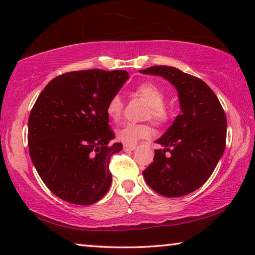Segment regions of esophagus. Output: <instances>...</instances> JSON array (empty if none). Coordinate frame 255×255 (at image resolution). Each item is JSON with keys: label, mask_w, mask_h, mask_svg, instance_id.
Masks as SVG:
<instances>
[{"label": "esophagus", "mask_w": 255, "mask_h": 255, "mask_svg": "<svg viewBox=\"0 0 255 255\" xmlns=\"http://www.w3.org/2000/svg\"><path fill=\"white\" fill-rule=\"evenodd\" d=\"M136 149V145H131V144H125L124 150L125 151H132Z\"/></svg>", "instance_id": "esophagus-1"}]
</instances>
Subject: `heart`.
Returning <instances> with one entry per match:
<instances>
[{"instance_id":"1","label":"heart","mask_w":255,"mask_h":255,"mask_svg":"<svg viewBox=\"0 0 255 255\" xmlns=\"http://www.w3.org/2000/svg\"><path fill=\"white\" fill-rule=\"evenodd\" d=\"M135 94L150 106L149 116L157 123H162L168 118V111L165 108L166 96L160 87L153 82H143L136 88ZM124 104L119 95L110 98L106 105V113L112 120L118 121L123 115ZM151 128L146 125L127 124L117 130V137L126 144H135L142 138L151 136Z\"/></svg>"}]
</instances>
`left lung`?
Listing matches in <instances>:
<instances>
[{
	"label": "left lung",
	"mask_w": 255,
	"mask_h": 255,
	"mask_svg": "<svg viewBox=\"0 0 255 255\" xmlns=\"http://www.w3.org/2000/svg\"><path fill=\"white\" fill-rule=\"evenodd\" d=\"M139 73L158 75L172 83L181 108V115L155 140L162 149L154 150L153 162L143 176L159 195L185 196L210 178L225 152L226 113L203 80L170 66H151Z\"/></svg>",
	"instance_id": "obj_1"
}]
</instances>
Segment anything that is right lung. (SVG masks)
<instances>
[{
    "label": "right lung",
    "instance_id": "1",
    "mask_svg": "<svg viewBox=\"0 0 255 255\" xmlns=\"http://www.w3.org/2000/svg\"><path fill=\"white\" fill-rule=\"evenodd\" d=\"M129 79L126 71L87 70L51 80L28 119V147L44 184L60 199L91 205L111 187L110 158L121 151L106 105Z\"/></svg>",
    "mask_w": 255,
    "mask_h": 255
}]
</instances>
